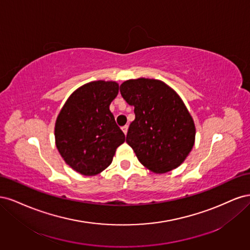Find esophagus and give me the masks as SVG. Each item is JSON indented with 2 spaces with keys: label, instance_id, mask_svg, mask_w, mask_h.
Wrapping results in <instances>:
<instances>
[{
  "label": "esophagus",
  "instance_id": "1",
  "mask_svg": "<svg viewBox=\"0 0 250 250\" xmlns=\"http://www.w3.org/2000/svg\"><path fill=\"white\" fill-rule=\"evenodd\" d=\"M122 130H123V132H124L125 134H127V131H128V125L123 126V127H122Z\"/></svg>",
  "mask_w": 250,
  "mask_h": 250
}]
</instances>
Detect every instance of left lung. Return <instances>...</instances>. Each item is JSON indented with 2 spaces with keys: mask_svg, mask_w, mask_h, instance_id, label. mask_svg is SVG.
Listing matches in <instances>:
<instances>
[{
  "mask_svg": "<svg viewBox=\"0 0 250 250\" xmlns=\"http://www.w3.org/2000/svg\"><path fill=\"white\" fill-rule=\"evenodd\" d=\"M120 92L134 106L126 142L140 163L157 174L177 168L191 152L196 134L181 98L165 82L148 78L124 81Z\"/></svg>",
  "mask_w": 250,
  "mask_h": 250,
  "instance_id": "8db88e82",
  "label": "left lung"
}]
</instances>
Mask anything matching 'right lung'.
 <instances>
[{"label":"right lung","instance_id":"obj_1","mask_svg":"<svg viewBox=\"0 0 250 250\" xmlns=\"http://www.w3.org/2000/svg\"><path fill=\"white\" fill-rule=\"evenodd\" d=\"M118 93L115 81L86 83L69 97L56 119V147L64 162L82 175H97L106 169L125 142L109 110Z\"/></svg>","mask_w":250,"mask_h":250}]
</instances>
